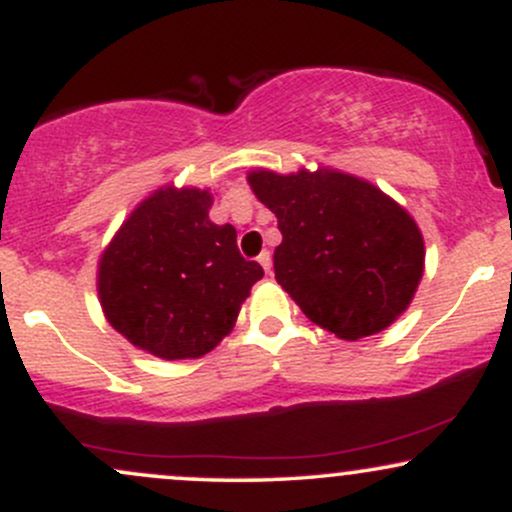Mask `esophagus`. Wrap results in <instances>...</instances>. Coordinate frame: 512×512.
<instances>
[{"label": "esophagus", "instance_id": "1", "mask_svg": "<svg viewBox=\"0 0 512 512\" xmlns=\"http://www.w3.org/2000/svg\"><path fill=\"white\" fill-rule=\"evenodd\" d=\"M257 262H260L262 264V269H264V272H272V255H269V252H262V255L260 257H257Z\"/></svg>", "mask_w": 512, "mask_h": 512}]
</instances>
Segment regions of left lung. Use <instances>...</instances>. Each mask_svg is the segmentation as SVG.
I'll list each match as a JSON object with an SVG mask.
<instances>
[{
    "instance_id": "left-lung-1",
    "label": "left lung",
    "mask_w": 512,
    "mask_h": 512,
    "mask_svg": "<svg viewBox=\"0 0 512 512\" xmlns=\"http://www.w3.org/2000/svg\"><path fill=\"white\" fill-rule=\"evenodd\" d=\"M248 185L279 221L276 281L310 322L356 342L409 308L424 276V236L378 185L330 166L255 168Z\"/></svg>"
}]
</instances>
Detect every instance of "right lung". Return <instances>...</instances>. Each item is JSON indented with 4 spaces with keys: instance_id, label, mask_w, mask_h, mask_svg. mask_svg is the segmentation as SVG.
<instances>
[{
    "instance_id": "obj_1",
    "label": "right lung",
    "mask_w": 512,
    "mask_h": 512,
    "mask_svg": "<svg viewBox=\"0 0 512 512\" xmlns=\"http://www.w3.org/2000/svg\"><path fill=\"white\" fill-rule=\"evenodd\" d=\"M209 187L163 185L122 221L98 257L105 320L163 361L209 354L236 325L264 272L243 260L231 223L209 219Z\"/></svg>"
}]
</instances>
